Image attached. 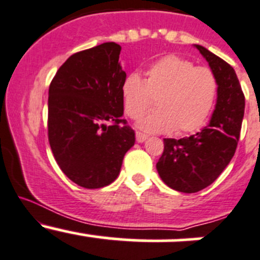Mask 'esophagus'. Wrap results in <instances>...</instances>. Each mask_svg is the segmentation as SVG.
<instances>
[{"label": "esophagus", "mask_w": 260, "mask_h": 260, "mask_svg": "<svg viewBox=\"0 0 260 260\" xmlns=\"http://www.w3.org/2000/svg\"><path fill=\"white\" fill-rule=\"evenodd\" d=\"M146 139H148V136H146L145 134L140 133V131H136V141H138V143H143Z\"/></svg>", "instance_id": "esophagus-1"}]
</instances>
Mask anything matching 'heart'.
Instances as JSON below:
<instances>
[{
	"label": "heart",
	"mask_w": 260,
	"mask_h": 260,
	"mask_svg": "<svg viewBox=\"0 0 260 260\" xmlns=\"http://www.w3.org/2000/svg\"><path fill=\"white\" fill-rule=\"evenodd\" d=\"M145 81L131 72L121 84L124 111L138 120L153 105L158 109L139 126L148 133L187 134L204 126L214 107L217 79L207 67H194L188 59L166 55L148 67Z\"/></svg>",
	"instance_id": "obj_1"
}]
</instances>
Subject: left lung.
Returning a JSON list of instances; mask_svg holds the SVG:
<instances>
[{
  "mask_svg": "<svg viewBox=\"0 0 260 260\" xmlns=\"http://www.w3.org/2000/svg\"><path fill=\"white\" fill-rule=\"evenodd\" d=\"M217 79V101L209 126L188 138L164 139V150L156 163L161 181L183 193H194L216 181L230 163L240 138L245 97L235 71L220 56L201 45Z\"/></svg>",
  "mask_w": 260,
  "mask_h": 260,
  "instance_id": "left-lung-1",
  "label": "left lung"
}]
</instances>
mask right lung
<instances>
[{"label": "right lung", "instance_id": "right-lung-1", "mask_svg": "<svg viewBox=\"0 0 260 260\" xmlns=\"http://www.w3.org/2000/svg\"><path fill=\"white\" fill-rule=\"evenodd\" d=\"M121 46L104 43L69 56L49 87L48 138L63 173L83 188L117 178L135 133L121 119Z\"/></svg>", "mask_w": 260, "mask_h": 260}]
</instances>
